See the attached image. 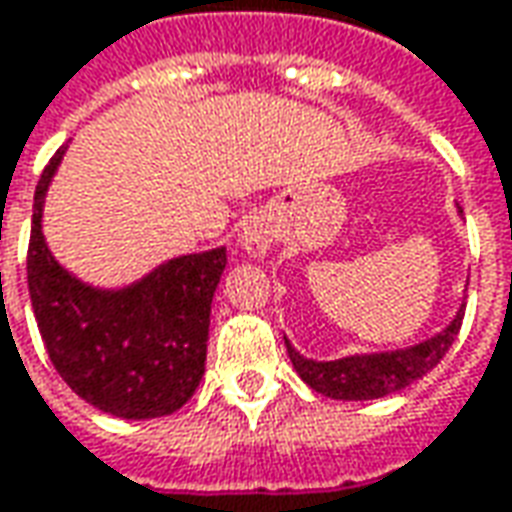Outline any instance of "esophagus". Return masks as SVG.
<instances>
[{"mask_svg": "<svg viewBox=\"0 0 512 512\" xmlns=\"http://www.w3.org/2000/svg\"><path fill=\"white\" fill-rule=\"evenodd\" d=\"M239 245L242 250L253 256V259H262L264 253L270 250L273 245V231H270V225L259 219V216H253L248 219L245 225H242V233H239Z\"/></svg>", "mask_w": 512, "mask_h": 512, "instance_id": "esophagus-1", "label": "esophagus"}]
</instances>
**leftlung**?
<instances>
[{"label":"left lung","mask_w":512,"mask_h":512,"mask_svg":"<svg viewBox=\"0 0 512 512\" xmlns=\"http://www.w3.org/2000/svg\"><path fill=\"white\" fill-rule=\"evenodd\" d=\"M462 318H465V304L440 335L428 338L423 344L397 349V352H380V355L310 360L298 355L287 338H284V344H287V355L293 360L298 377L318 394L332 397V400H377V397L406 389L408 383L431 372L454 344L459 327H462Z\"/></svg>","instance_id":"left-lung-1"}]
</instances>
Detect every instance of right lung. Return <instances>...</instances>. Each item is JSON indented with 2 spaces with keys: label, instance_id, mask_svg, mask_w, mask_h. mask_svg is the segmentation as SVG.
Segmentation results:
<instances>
[{
  "label": "right lung",
  "instance_id": "right-lung-1",
  "mask_svg": "<svg viewBox=\"0 0 512 512\" xmlns=\"http://www.w3.org/2000/svg\"><path fill=\"white\" fill-rule=\"evenodd\" d=\"M64 146L41 171L27 248V290L44 349L78 397L123 420L166 417L188 403L205 372L211 301L225 248L160 264L123 290L81 284L41 236L47 185Z\"/></svg>",
  "mask_w": 512,
  "mask_h": 512
}]
</instances>
